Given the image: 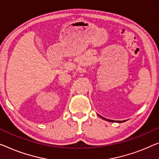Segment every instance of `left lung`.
Returning a JSON list of instances; mask_svg holds the SVG:
<instances>
[{"mask_svg": "<svg viewBox=\"0 0 159 159\" xmlns=\"http://www.w3.org/2000/svg\"><path fill=\"white\" fill-rule=\"evenodd\" d=\"M99 116V115H98ZM100 116L101 118H103V119H104V120H108V121H111V122H113V120H109V119H107V118H103V117H102V116ZM116 122H118V123H122V122H124L125 120H116Z\"/></svg>", "mask_w": 159, "mask_h": 159, "instance_id": "8db88e82", "label": "left lung"}]
</instances>
